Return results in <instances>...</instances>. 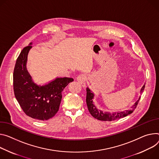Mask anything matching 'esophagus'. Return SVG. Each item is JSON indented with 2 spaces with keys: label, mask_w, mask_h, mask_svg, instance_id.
<instances>
[{
  "label": "esophagus",
  "mask_w": 159,
  "mask_h": 159,
  "mask_svg": "<svg viewBox=\"0 0 159 159\" xmlns=\"http://www.w3.org/2000/svg\"><path fill=\"white\" fill-rule=\"evenodd\" d=\"M77 81L82 85L84 86L85 84V82H86V77L83 75V74H80L77 77Z\"/></svg>",
  "instance_id": "obj_1"
}]
</instances>
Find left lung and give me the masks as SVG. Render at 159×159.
<instances>
[{
  "label": "left lung",
  "mask_w": 159,
  "mask_h": 159,
  "mask_svg": "<svg viewBox=\"0 0 159 159\" xmlns=\"http://www.w3.org/2000/svg\"><path fill=\"white\" fill-rule=\"evenodd\" d=\"M145 84L141 89V93L143 91L144 89H145ZM86 91H87V96H86V103H87V106L88 108V110L89 113L91 114L92 116L94 117L95 119L99 120H103V121H111L114 120L119 119L120 118L126 117L127 115L131 114L133 112V111L136 108L139 101L140 99V97L139 98L138 100L134 104V105L131 107V109L129 110H126L125 111H121L118 113H110L109 112H103V111L98 110L94 105L93 104V98H94V94L91 91V90L87 88L86 89Z\"/></svg>",
  "instance_id": "left-lung-1"
}]
</instances>
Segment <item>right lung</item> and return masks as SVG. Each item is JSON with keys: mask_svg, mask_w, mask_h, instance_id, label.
<instances>
[{"mask_svg": "<svg viewBox=\"0 0 159 159\" xmlns=\"http://www.w3.org/2000/svg\"><path fill=\"white\" fill-rule=\"evenodd\" d=\"M31 42L23 49L18 57L13 72V88L15 97L27 116L32 119L47 120L59 110L61 93L74 79L56 78L44 85L35 84L26 69L28 53L32 48Z\"/></svg>", "mask_w": 159, "mask_h": 159, "instance_id": "right-lung-1", "label": "right lung"}]
</instances>
